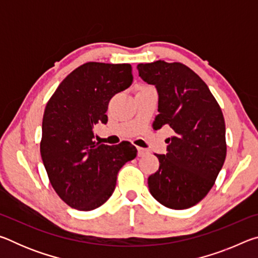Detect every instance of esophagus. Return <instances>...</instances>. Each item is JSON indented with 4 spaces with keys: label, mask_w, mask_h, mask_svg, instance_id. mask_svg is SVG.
<instances>
[{
    "label": "esophagus",
    "mask_w": 258,
    "mask_h": 258,
    "mask_svg": "<svg viewBox=\"0 0 258 258\" xmlns=\"http://www.w3.org/2000/svg\"><path fill=\"white\" fill-rule=\"evenodd\" d=\"M147 154H149V151H148L147 149H145V148H141V147H138V156L139 157H143Z\"/></svg>",
    "instance_id": "esophagus-1"
}]
</instances>
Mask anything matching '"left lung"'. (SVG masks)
Here are the masks:
<instances>
[{
	"label": "left lung",
	"instance_id": "8db88e82",
	"mask_svg": "<svg viewBox=\"0 0 258 258\" xmlns=\"http://www.w3.org/2000/svg\"><path fill=\"white\" fill-rule=\"evenodd\" d=\"M140 77L157 87L154 128L168 125L167 154L148 178L150 194L171 209H186L212 189L226 157L225 121L220 104L202 78L181 62L139 63Z\"/></svg>",
	"mask_w": 258,
	"mask_h": 258
}]
</instances>
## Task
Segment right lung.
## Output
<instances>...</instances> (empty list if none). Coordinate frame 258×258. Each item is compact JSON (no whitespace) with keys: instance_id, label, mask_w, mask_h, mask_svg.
<instances>
[{"instance_id":"1","label":"right lung","mask_w":258,"mask_h":258,"mask_svg":"<svg viewBox=\"0 0 258 258\" xmlns=\"http://www.w3.org/2000/svg\"><path fill=\"white\" fill-rule=\"evenodd\" d=\"M133 82L130 63L86 62L73 71L46 103L41 157L56 195L78 211H93L110 198L117 174L137 156L124 141L108 146L94 140V127L106 124L113 95Z\"/></svg>"}]
</instances>
